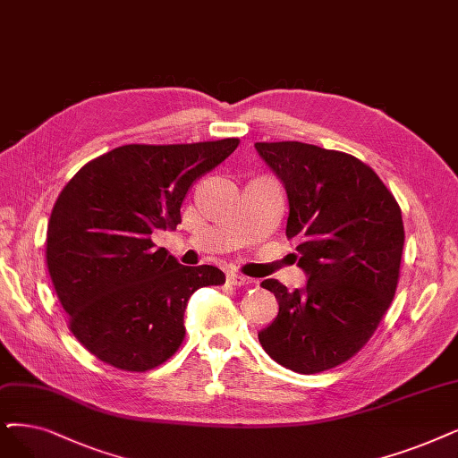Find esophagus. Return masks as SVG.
Here are the masks:
<instances>
[{
  "label": "esophagus",
  "instance_id": "1",
  "mask_svg": "<svg viewBox=\"0 0 458 458\" xmlns=\"http://www.w3.org/2000/svg\"><path fill=\"white\" fill-rule=\"evenodd\" d=\"M227 280H229V284H233L234 287H244V285H251L255 280H251V278H248V276H242V274H239V272H229L227 274Z\"/></svg>",
  "mask_w": 458,
  "mask_h": 458
}]
</instances>
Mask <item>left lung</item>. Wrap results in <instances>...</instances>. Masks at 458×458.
<instances>
[{
	"label": "left lung",
	"mask_w": 458,
	"mask_h": 458,
	"mask_svg": "<svg viewBox=\"0 0 458 458\" xmlns=\"http://www.w3.org/2000/svg\"><path fill=\"white\" fill-rule=\"evenodd\" d=\"M289 199L287 239H297L304 289L261 287L278 316L259 333L263 350L299 374L331 370L367 344L394 297L404 224L393 193L360 159L314 144L255 142Z\"/></svg>",
	"instance_id": "1"
}]
</instances>
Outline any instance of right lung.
Instances as JSON below:
<instances>
[{
	"label": "right lung",
	"instance_id": "add662e5",
	"mask_svg": "<svg viewBox=\"0 0 458 458\" xmlns=\"http://www.w3.org/2000/svg\"><path fill=\"white\" fill-rule=\"evenodd\" d=\"M239 139L125 144L72 176L54 203L47 267L69 331L99 360L146 372L184 342V312L199 287L225 284L212 267H184L156 250V229H176L190 186L229 157Z\"/></svg>",
	"mask_w": 458,
	"mask_h": 458
}]
</instances>
